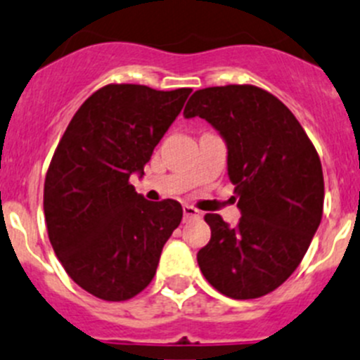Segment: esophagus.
<instances>
[{
	"instance_id": "obj_1",
	"label": "esophagus",
	"mask_w": 360,
	"mask_h": 360,
	"mask_svg": "<svg viewBox=\"0 0 360 360\" xmlns=\"http://www.w3.org/2000/svg\"><path fill=\"white\" fill-rule=\"evenodd\" d=\"M201 212L198 210V208L191 207V205H184V219L186 221H189V219H194V217H200Z\"/></svg>"
}]
</instances>
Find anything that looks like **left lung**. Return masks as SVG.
Segmentation results:
<instances>
[{"label":"left lung","instance_id":"8db88e82","mask_svg":"<svg viewBox=\"0 0 360 360\" xmlns=\"http://www.w3.org/2000/svg\"><path fill=\"white\" fill-rule=\"evenodd\" d=\"M184 116L207 120L224 139L242 214L235 228L219 214L205 215L212 237L198 265L222 295H266L295 272L320 226V157L293 112L252 84L194 91Z\"/></svg>","mask_w":360,"mask_h":360}]
</instances>
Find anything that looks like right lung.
I'll return each mask as SVG.
<instances>
[{
    "instance_id": "1",
    "label": "right lung",
    "mask_w": 360,
    "mask_h": 360,
    "mask_svg": "<svg viewBox=\"0 0 360 360\" xmlns=\"http://www.w3.org/2000/svg\"><path fill=\"white\" fill-rule=\"evenodd\" d=\"M191 91L108 84L83 102L58 143L44 184L47 233L65 272L97 299L122 302L143 292L182 221L178 201L145 200L129 178L143 176Z\"/></svg>"
}]
</instances>
